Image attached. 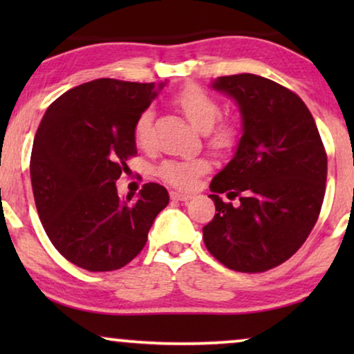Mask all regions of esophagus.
<instances>
[{
    "label": "esophagus",
    "instance_id": "obj_1",
    "mask_svg": "<svg viewBox=\"0 0 354 354\" xmlns=\"http://www.w3.org/2000/svg\"><path fill=\"white\" fill-rule=\"evenodd\" d=\"M171 198L176 201H187L190 200L192 195L190 193H183V192H171Z\"/></svg>",
    "mask_w": 354,
    "mask_h": 354
}]
</instances>
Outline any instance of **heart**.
Here are the masks:
<instances>
[{
    "label": "heart",
    "instance_id": "1",
    "mask_svg": "<svg viewBox=\"0 0 354 354\" xmlns=\"http://www.w3.org/2000/svg\"><path fill=\"white\" fill-rule=\"evenodd\" d=\"M176 103L185 114L193 127L200 132H209L221 115V104L214 96L200 86H187L177 95ZM235 129L230 124H222L211 133L209 143L216 149H227L235 142ZM133 138L140 147H148L153 140V113L145 109L133 124ZM209 171L206 159H185V161H166L158 169L159 177L174 187L190 188L196 178Z\"/></svg>",
    "mask_w": 354,
    "mask_h": 354
}]
</instances>
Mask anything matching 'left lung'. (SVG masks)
<instances>
[{
    "label": "left lung",
    "instance_id": "obj_1",
    "mask_svg": "<svg viewBox=\"0 0 354 354\" xmlns=\"http://www.w3.org/2000/svg\"><path fill=\"white\" fill-rule=\"evenodd\" d=\"M211 86L239 106L241 137L209 185L216 214L203 240L225 268L264 272L311 234L326 193V149L306 104L285 86L254 74L219 77ZM221 192L241 203H225Z\"/></svg>",
    "mask_w": 354,
    "mask_h": 354
}]
</instances>
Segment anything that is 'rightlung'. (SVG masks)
Segmentation results:
<instances>
[{
  "instance_id": "add662e5",
  "label": "right lung",
  "mask_w": 354,
  "mask_h": 354,
  "mask_svg": "<svg viewBox=\"0 0 354 354\" xmlns=\"http://www.w3.org/2000/svg\"><path fill=\"white\" fill-rule=\"evenodd\" d=\"M96 79L67 90L46 109L35 133L30 178L48 239L90 272L129 264L169 203L159 183L120 198L115 182L137 153L133 124L164 88Z\"/></svg>"
}]
</instances>
